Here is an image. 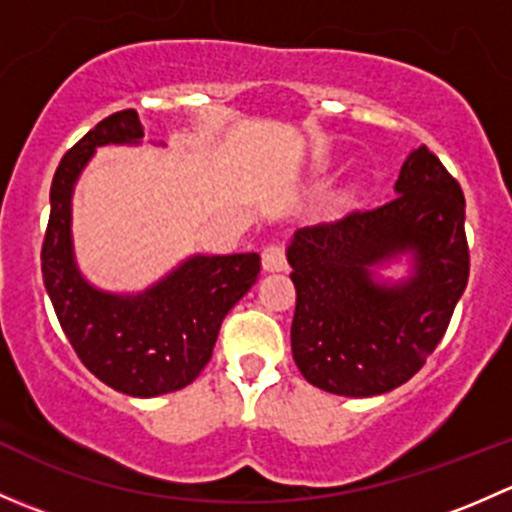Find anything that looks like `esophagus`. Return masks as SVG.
<instances>
[{"mask_svg":"<svg viewBox=\"0 0 512 512\" xmlns=\"http://www.w3.org/2000/svg\"><path fill=\"white\" fill-rule=\"evenodd\" d=\"M262 267L267 272H285L287 270V257L280 245H270L262 250Z\"/></svg>","mask_w":512,"mask_h":512,"instance_id":"obj_1","label":"esophagus"}]
</instances>
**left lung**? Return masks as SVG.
I'll return each instance as SVG.
<instances>
[{"mask_svg": "<svg viewBox=\"0 0 512 512\" xmlns=\"http://www.w3.org/2000/svg\"><path fill=\"white\" fill-rule=\"evenodd\" d=\"M394 193L381 208L299 227L287 245L294 364L329 394L366 399L406 384L468 285L466 198L441 160L414 148ZM404 259V278L383 275Z\"/></svg>", "mask_w": 512, "mask_h": 512, "instance_id": "obj_1", "label": "left lung"}]
</instances>
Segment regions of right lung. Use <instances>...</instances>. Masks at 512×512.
I'll return each mask as SVG.
<instances>
[{"label":"right lung","mask_w":512,"mask_h":512,"mask_svg":"<svg viewBox=\"0 0 512 512\" xmlns=\"http://www.w3.org/2000/svg\"><path fill=\"white\" fill-rule=\"evenodd\" d=\"M136 111H118L86 133L56 168L41 275L61 329L86 369L121 394L153 399L185 389L213 356L225 314L260 275V255H190L141 292H108L79 270L71 200L103 146H141Z\"/></svg>","instance_id":"obj_1"}]
</instances>
